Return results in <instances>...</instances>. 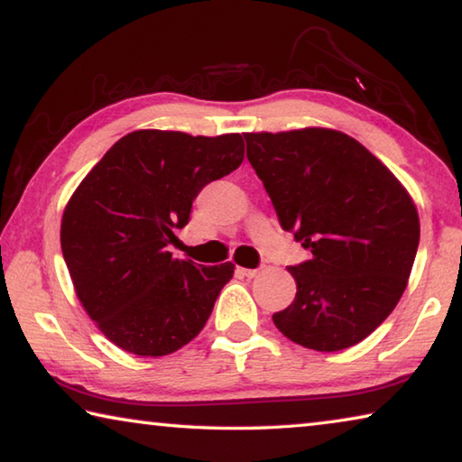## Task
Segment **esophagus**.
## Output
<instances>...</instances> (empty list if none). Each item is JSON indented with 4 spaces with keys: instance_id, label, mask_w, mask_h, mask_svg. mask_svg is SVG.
I'll return each instance as SVG.
<instances>
[{
    "instance_id": "34e87169",
    "label": "esophagus",
    "mask_w": 462,
    "mask_h": 462,
    "mask_svg": "<svg viewBox=\"0 0 462 462\" xmlns=\"http://www.w3.org/2000/svg\"><path fill=\"white\" fill-rule=\"evenodd\" d=\"M237 274L245 276V278H254V276L260 274V270L258 268H237Z\"/></svg>"
}]
</instances>
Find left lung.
Wrapping results in <instances>:
<instances>
[{
  "label": "left lung",
  "instance_id": "8db88e82",
  "mask_svg": "<svg viewBox=\"0 0 462 462\" xmlns=\"http://www.w3.org/2000/svg\"><path fill=\"white\" fill-rule=\"evenodd\" d=\"M247 160L284 231L311 252L291 266L297 297L272 315L291 342L337 352L402 299L420 244L418 208L387 165L334 128L245 133Z\"/></svg>",
  "mask_w": 462,
  "mask_h": 462
}]
</instances>
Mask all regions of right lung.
I'll use <instances>...</instances> for the list:
<instances>
[{"instance_id": "right-lung-1", "label": "right lung", "mask_w": 462, "mask_h": 462, "mask_svg": "<svg viewBox=\"0 0 462 462\" xmlns=\"http://www.w3.org/2000/svg\"><path fill=\"white\" fill-rule=\"evenodd\" d=\"M241 134H125L81 180L60 221L79 302L102 334L137 356H165L200 334L231 262L200 266L168 252L208 181L244 162Z\"/></svg>"}]
</instances>
